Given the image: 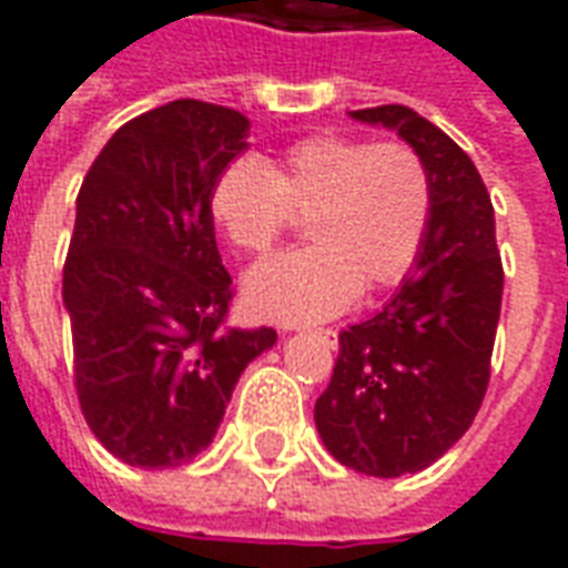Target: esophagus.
I'll return each mask as SVG.
<instances>
[{
    "label": "esophagus",
    "instance_id": "1",
    "mask_svg": "<svg viewBox=\"0 0 568 568\" xmlns=\"http://www.w3.org/2000/svg\"><path fill=\"white\" fill-rule=\"evenodd\" d=\"M313 337H318L325 346H337V331H331V327H318V331H313Z\"/></svg>",
    "mask_w": 568,
    "mask_h": 568
}]
</instances>
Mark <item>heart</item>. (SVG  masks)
I'll return each instance as SVG.
<instances>
[{"label":"heart","mask_w":568,"mask_h":568,"mask_svg":"<svg viewBox=\"0 0 568 568\" xmlns=\"http://www.w3.org/2000/svg\"><path fill=\"white\" fill-rule=\"evenodd\" d=\"M210 216L246 255L267 252L306 216L313 246L273 255L243 283L255 316L306 325L406 276L430 220V174L400 141L318 134L267 165L234 159L210 189Z\"/></svg>","instance_id":"obj_1"}]
</instances>
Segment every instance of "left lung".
<instances>
[{"instance_id":"left-lung-1","label":"left lung","mask_w":568,"mask_h":568,"mask_svg":"<svg viewBox=\"0 0 568 568\" xmlns=\"http://www.w3.org/2000/svg\"><path fill=\"white\" fill-rule=\"evenodd\" d=\"M348 116L400 134L430 174L413 273L376 316L339 334L334 376L316 400L318 436L339 464L397 478L439 460L485 400L503 262L490 195L443 129L403 104Z\"/></svg>"}]
</instances>
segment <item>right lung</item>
I'll return each mask as SVG.
<instances>
[{"instance_id": "1", "label": "right lung", "mask_w": 568, "mask_h": 568, "mask_svg": "<svg viewBox=\"0 0 568 568\" xmlns=\"http://www.w3.org/2000/svg\"><path fill=\"white\" fill-rule=\"evenodd\" d=\"M250 120L178 99L120 125L83 178L62 304L74 388L95 439L129 466L171 469L204 452L273 327H225L210 189L246 150Z\"/></svg>"}]
</instances>
